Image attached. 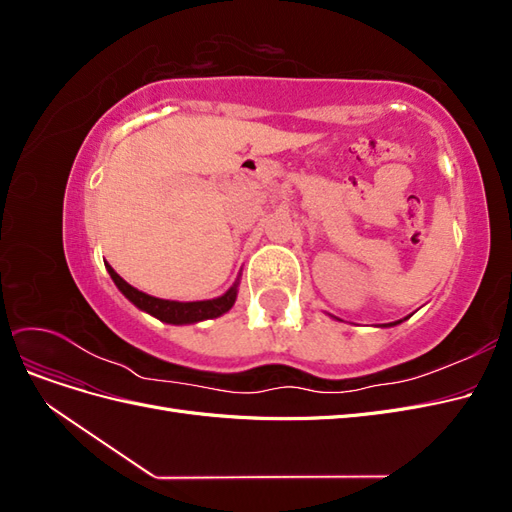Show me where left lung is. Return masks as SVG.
I'll use <instances>...</instances> for the list:
<instances>
[{
	"label": "left lung",
	"instance_id": "8db88e82",
	"mask_svg": "<svg viewBox=\"0 0 512 512\" xmlns=\"http://www.w3.org/2000/svg\"><path fill=\"white\" fill-rule=\"evenodd\" d=\"M399 322H401V320H397V322H393V324H399Z\"/></svg>",
	"mask_w": 512,
	"mask_h": 512
}]
</instances>
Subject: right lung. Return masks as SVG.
<instances>
[{"label":"right lung","instance_id":"add662e5","mask_svg":"<svg viewBox=\"0 0 512 512\" xmlns=\"http://www.w3.org/2000/svg\"><path fill=\"white\" fill-rule=\"evenodd\" d=\"M106 271L111 273L113 282L117 284V288L123 294H126V299H130L138 309H143V312L156 316L162 322H170V324H190V322H198V320L218 318V316L226 314L228 309L235 305V299H237V284L232 286L226 294H222V297L211 299V301L179 303V301L156 299V297H151V294L136 290L126 280H121L111 265H106Z\"/></svg>","mask_w":512,"mask_h":512}]
</instances>
